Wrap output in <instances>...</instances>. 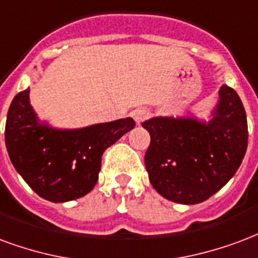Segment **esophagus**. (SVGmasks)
Listing matches in <instances>:
<instances>
[{"label": "esophagus", "mask_w": 258, "mask_h": 258, "mask_svg": "<svg viewBox=\"0 0 258 258\" xmlns=\"http://www.w3.org/2000/svg\"><path fill=\"white\" fill-rule=\"evenodd\" d=\"M132 115H133V118H135V121H136L137 123H142V122L146 121L147 118H150L151 111L148 110V108H137V110H135L132 112Z\"/></svg>", "instance_id": "1"}]
</instances>
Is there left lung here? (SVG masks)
<instances>
[{"label": "left lung", "instance_id": "1", "mask_svg": "<svg viewBox=\"0 0 258 258\" xmlns=\"http://www.w3.org/2000/svg\"><path fill=\"white\" fill-rule=\"evenodd\" d=\"M213 118L155 116L143 122L151 142L144 162L152 187L172 202L201 204L232 178L247 148V119L239 96L220 88Z\"/></svg>", "mask_w": 258, "mask_h": 258}]
</instances>
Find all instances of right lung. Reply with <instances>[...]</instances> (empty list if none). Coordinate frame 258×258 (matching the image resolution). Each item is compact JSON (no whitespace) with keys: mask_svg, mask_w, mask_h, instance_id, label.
<instances>
[{"mask_svg":"<svg viewBox=\"0 0 258 258\" xmlns=\"http://www.w3.org/2000/svg\"><path fill=\"white\" fill-rule=\"evenodd\" d=\"M29 93H18L9 106L5 144L11 162L41 198L57 204L84 197L97 183L103 152L136 123L123 118L82 129H53L39 123Z\"/></svg>","mask_w":258,"mask_h":258,"instance_id":"obj_1","label":"right lung"}]
</instances>
